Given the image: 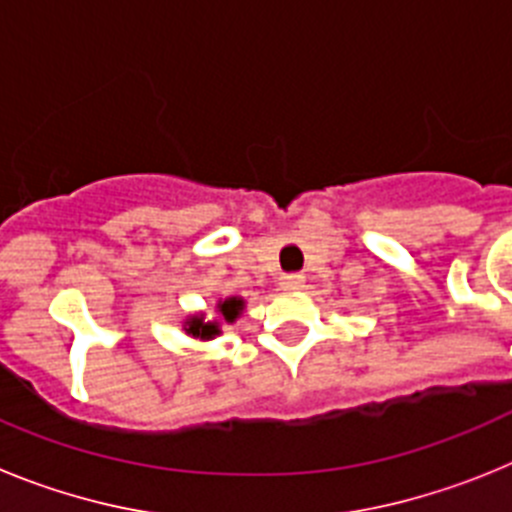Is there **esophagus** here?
I'll return each instance as SVG.
<instances>
[{"label":"esophagus","mask_w":512,"mask_h":512,"mask_svg":"<svg viewBox=\"0 0 512 512\" xmlns=\"http://www.w3.org/2000/svg\"><path fill=\"white\" fill-rule=\"evenodd\" d=\"M305 284V277L302 274H282L279 277V287L282 289H300Z\"/></svg>","instance_id":"obj_1"}]
</instances>
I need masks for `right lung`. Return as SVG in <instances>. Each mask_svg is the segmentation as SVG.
I'll return each mask as SVG.
<instances>
[{
  "instance_id": "add662e5",
  "label": "right lung",
  "mask_w": 512,
  "mask_h": 512,
  "mask_svg": "<svg viewBox=\"0 0 512 512\" xmlns=\"http://www.w3.org/2000/svg\"><path fill=\"white\" fill-rule=\"evenodd\" d=\"M217 307H220V312H223L225 323H233V320L241 315L243 300H235V297H230V300L220 302ZM187 333H192V336H197V338H215L217 333H220V328H217L215 323H205L202 318H192L189 320Z\"/></svg>"
}]
</instances>
